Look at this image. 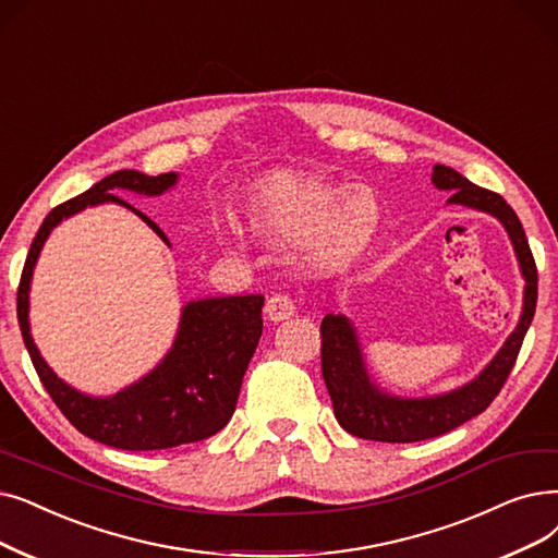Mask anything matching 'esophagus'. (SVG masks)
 <instances>
[{"label": "esophagus", "mask_w": 558, "mask_h": 558, "mask_svg": "<svg viewBox=\"0 0 558 558\" xmlns=\"http://www.w3.org/2000/svg\"><path fill=\"white\" fill-rule=\"evenodd\" d=\"M264 312L271 322H284L289 317H294L296 303L292 296H287V294H274L269 301H266Z\"/></svg>", "instance_id": "esophagus-1"}]
</instances>
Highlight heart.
<instances>
[{
	"label": "heart",
	"mask_w": 558,
	"mask_h": 558,
	"mask_svg": "<svg viewBox=\"0 0 558 558\" xmlns=\"http://www.w3.org/2000/svg\"><path fill=\"white\" fill-rule=\"evenodd\" d=\"M246 228L271 244H305L317 271H342L369 248L380 207L365 186L276 171L253 182L241 203Z\"/></svg>",
	"instance_id": "1"
}]
</instances>
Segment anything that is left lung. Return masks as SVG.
<instances>
[{"label": "left lung", "instance_id": "left-lung-1", "mask_svg": "<svg viewBox=\"0 0 558 558\" xmlns=\"http://www.w3.org/2000/svg\"><path fill=\"white\" fill-rule=\"evenodd\" d=\"M433 184L438 189H449V203L468 205L481 211H490L504 223L515 246L524 287V310L515 332L506 339L501 351L476 380L460 387V390L438 397V399H395L380 395L369 383L357 339L351 324L344 317L328 314L322 322V374L332 401L335 420L355 438L376 442H420L438 438L465 424L468 420L481 415L511 374L518 353L522 349L524 335L531 326L538 301V269L534 255H531L524 228L513 207L508 205L499 193L472 184L468 178L456 173L453 168L435 163Z\"/></svg>", "mask_w": 558, "mask_h": 558}]
</instances>
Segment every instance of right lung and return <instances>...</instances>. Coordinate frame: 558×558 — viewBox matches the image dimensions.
I'll list each match as a JSON object with an SVG mask.
<instances>
[{
  "label": "right lung",
  "instance_id": "1",
  "mask_svg": "<svg viewBox=\"0 0 558 558\" xmlns=\"http://www.w3.org/2000/svg\"><path fill=\"white\" fill-rule=\"evenodd\" d=\"M175 173L150 178L138 171H116L80 196L57 205L36 232L17 284V322L34 369L65 420L86 438L125 451L173 449L211 438L234 415L241 380L262 337L264 296H228L189 303L173 351L161 365L113 399H90L68 387L45 365L29 335V280L47 234L57 223L88 205L118 203L136 211L168 244L148 216L113 196L128 189L157 196L175 184Z\"/></svg>",
  "mask_w": 558,
  "mask_h": 558
}]
</instances>
